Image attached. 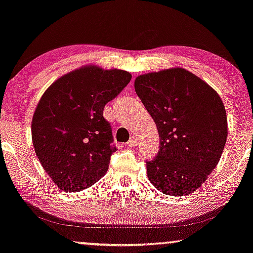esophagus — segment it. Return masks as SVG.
<instances>
[{
	"instance_id": "34e87169",
	"label": "esophagus",
	"mask_w": 253,
	"mask_h": 253,
	"mask_svg": "<svg viewBox=\"0 0 253 253\" xmlns=\"http://www.w3.org/2000/svg\"><path fill=\"white\" fill-rule=\"evenodd\" d=\"M136 143H137V138L135 137V136H131L130 140L127 142V145H129V147H135V145H136Z\"/></svg>"
}]
</instances>
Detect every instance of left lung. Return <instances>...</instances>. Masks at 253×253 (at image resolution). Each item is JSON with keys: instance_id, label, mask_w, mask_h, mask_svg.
Here are the masks:
<instances>
[{"instance_id": "left-lung-1", "label": "left lung", "mask_w": 253, "mask_h": 253, "mask_svg": "<svg viewBox=\"0 0 253 253\" xmlns=\"http://www.w3.org/2000/svg\"><path fill=\"white\" fill-rule=\"evenodd\" d=\"M134 87L161 137L157 156L147 161L149 180L170 196L194 193L218 165L225 148L228 126L221 98L181 67L142 74Z\"/></svg>"}]
</instances>
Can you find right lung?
Returning <instances> with one entry per match:
<instances>
[{
	"mask_svg": "<svg viewBox=\"0 0 253 253\" xmlns=\"http://www.w3.org/2000/svg\"><path fill=\"white\" fill-rule=\"evenodd\" d=\"M130 79L127 71L88 65L64 74L42 95L32 119V141L60 190H84L106 173L117 149L103 110Z\"/></svg>",
	"mask_w": 253,
	"mask_h": 253,
	"instance_id": "add662e5",
	"label": "right lung"
}]
</instances>
